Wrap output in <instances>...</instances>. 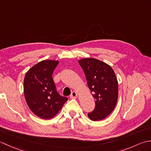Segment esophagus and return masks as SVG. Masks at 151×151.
<instances>
[{
  "label": "esophagus",
  "instance_id": "1",
  "mask_svg": "<svg viewBox=\"0 0 151 151\" xmlns=\"http://www.w3.org/2000/svg\"><path fill=\"white\" fill-rule=\"evenodd\" d=\"M77 97H78V95H77V93L76 91H73L71 93V95H70V98L71 99H76Z\"/></svg>",
  "mask_w": 151,
  "mask_h": 151
}]
</instances>
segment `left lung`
<instances>
[{
	"instance_id": "1",
	"label": "left lung",
	"mask_w": 151,
	"mask_h": 151,
	"mask_svg": "<svg viewBox=\"0 0 151 151\" xmlns=\"http://www.w3.org/2000/svg\"><path fill=\"white\" fill-rule=\"evenodd\" d=\"M84 70L88 88L95 99V108L88 117L100 121L114 110L118 99V82L113 69L103 62L95 58L78 60Z\"/></svg>"
}]
</instances>
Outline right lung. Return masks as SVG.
Instances as JSON below:
<instances>
[{"instance_id": "add662e5", "label": "right lung", "mask_w": 151, "mask_h": 151, "mask_svg": "<svg viewBox=\"0 0 151 151\" xmlns=\"http://www.w3.org/2000/svg\"><path fill=\"white\" fill-rule=\"evenodd\" d=\"M58 63L56 60H43L28 70L24 76L27 103L35 115L43 119L55 116L68 100L58 93L52 78L54 70Z\"/></svg>"}]
</instances>
